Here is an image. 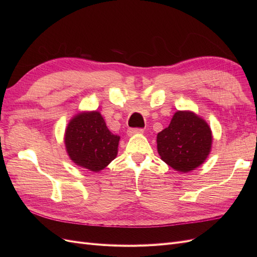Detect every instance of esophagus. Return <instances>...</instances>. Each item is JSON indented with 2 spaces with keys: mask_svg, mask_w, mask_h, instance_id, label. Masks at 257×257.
Masks as SVG:
<instances>
[{
  "mask_svg": "<svg viewBox=\"0 0 257 257\" xmlns=\"http://www.w3.org/2000/svg\"><path fill=\"white\" fill-rule=\"evenodd\" d=\"M142 133H144V130H143V128H139V127L130 128V130L127 131V135H128V136L135 135V134H142Z\"/></svg>",
  "mask_w": 257,
  "mask_h": 257,
  "instance_id": "esophagus-1",
  "label": "esophagus"
}]
</instances>
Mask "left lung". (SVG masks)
<instances>
[{
	"mask_svg": "<svg viewBox=\"0 0 257 257\" xmlns=\"http://www.w3.org/2000/svg\"><path fill=\"white\" fill-rule=\"evenodd\" d=\"M158 151L167 165L188 173L203 164L211 149L208 124L190 111H177L169 126L158 134Z\"/></svg>",
	"mask_w": 257,
	"mask_h": 257,
	"instance_id": "1",
	"label": "left lung"
}]
</instances>
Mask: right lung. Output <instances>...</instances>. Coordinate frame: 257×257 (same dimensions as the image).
I'll list each match as a JSON object with an SVG mask.
<instances>
[{
    "instance_id": "right-lung-1",
    "label": "right lung",
    "mask_w": 257,
    "mask_h": 257,
    "mask_svg": "<svg viewBox=\"0 0 257 257\" xmlns=\"http://www.w3.org/2000/svg\"><path fill=\"white\" fill-rule=\"evenodd\" d=\"M66 150L74 163L83 168L99 172L118 153L120 137L112 134L97 111L77 114L65 132Z\"/></svg>"
}]
</instances>
